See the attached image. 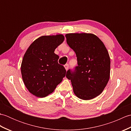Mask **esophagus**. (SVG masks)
Here are the masks:
<instances>
[{
	"label": "esophagus",
	"instance_id": "34e87169",
	"mask_svg": "<svg viewBox=\"0 0 131 131\" xmlns=\"http://www.w3.org/2000/svg\"><path fill=\"white\" fill-rule=\"evenodd\" d=\"M64 67H65L66 70L67 71L69 69V64H65V65H64Z\"/></svg>",
	"mask_w": 131,
	"mask_h": 131
}]
</instances>
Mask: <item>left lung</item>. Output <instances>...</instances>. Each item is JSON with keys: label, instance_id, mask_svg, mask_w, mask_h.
<instances>
[{"label": "left lung", "instance_id": "1", "mask_svg": "<svg viewBox=\"0 0 131 131\" xmlns=\"http://www.w3.org/2000/svg\"><path fill=\"white\" fill-rule=\"evenodd\" d=\"M66 41L75 52L78 66L70 69L66 78L71 80L74 94L89 100L104 91L110 78V59L104 44L96 35L90 33L66 34Z\"/></svg>", "mask_w": 131, "mask_h": 131}]
</instances>
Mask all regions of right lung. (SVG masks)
<instances>
[{"label":"right lung","mask_w":131,"mask_h":131,"mask_svg":"<svg viewBox=\"0 0 131 131\" xmlns=\"http://www.w3.org/2000/svg\"><path fill=\"white\" fill-rule=\"evenodd\" d=\"M62 34L42 36L34 40L25 53L21 71L25 85L38 97L52 93L65 77L66 71L58 63L55 49L64 40Z\"/></svg>","instance_id":"add662e5"}]
</instances>
